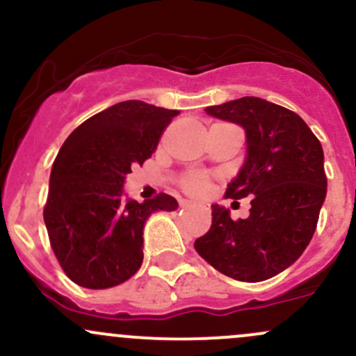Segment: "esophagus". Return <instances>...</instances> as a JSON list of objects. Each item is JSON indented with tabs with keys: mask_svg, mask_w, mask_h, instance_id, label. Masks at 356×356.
I'll return each instance as SVG.
<instances>
[{
	"mask_svg": "<svg viewBox=\"0 0 356 356\" xmlns=\"http://www.w3.org/2000/svg\"><path fill=\"white\" fill-rule=\"evenodd\" d=\"M179 205H181V207H195V202H190V200H179Z\"/></svg>",
	"mask_w": 356,
	"mask_h": 356,
	"instance_id": "obj_1",
	"label": "esophagus"
}]
</instances>
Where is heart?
Returning <instances> with one entry per match:
<instances>
[{"label":"heart","instance_id":"obj_1","mask_svg":"<svg viewBox=\"0 0 356 356\" xmlns=\"http://www.w3.org/2000/svg\"><path fill=\"white\" fill-rule=\"evenodd\" d=\"M179 185L186 193L202 195L209 190L210 178L204 171H190V173L183 175L181 179H179Z\"/></svg>","mask_w":356,"mask_h":356}]
</instances>
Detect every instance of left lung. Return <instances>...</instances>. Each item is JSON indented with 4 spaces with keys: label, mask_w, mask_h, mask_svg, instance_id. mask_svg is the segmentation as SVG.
I'll list each match as a JSON object with an SVG mask.
<instances>
[{
    "label": "left lung",
    "mask_w": 356,
    "mask_h": 356,
    "mask_svg": "<svg viewBox=\"0 0 356 356\" xmlns=\"http://www.w3.org/2000/svg\"><path fill=\"white\" fill-rule=\"evenodd\" d=\"M209 115L246 131L248 158L225 197H251L248 219L212 205L197 253L239 282H263L289 268L314 236L327 179L319 139L292 110L256 97L207 106Z\"/></svg>",
    "instance_id": "obj_1"
}]
</instances>
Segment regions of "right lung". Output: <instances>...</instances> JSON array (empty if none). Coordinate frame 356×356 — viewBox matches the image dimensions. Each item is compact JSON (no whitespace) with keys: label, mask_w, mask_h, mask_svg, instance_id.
<instances>
[{"label":"right lung","mask_w":356,"mask_h":356,"mask_svg":"<svg viewBox=\"0 0 356 356\" xmlns=\"http://www.w3.org/2000/svg\"><path fill=\"white\" fill-rule=\"evenodd\" d=\"M178 110L140 100L117 103L70 134L51 171L44 220L64 273L85 289L124 284L143 263V229L156 210L178 202L159 193L124 200V179L143 164Z\"/></svg>","instance_id":"add662e5"}]
</instances>
